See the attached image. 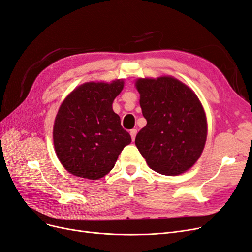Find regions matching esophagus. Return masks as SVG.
I'll return each instance as SVG.
<instances>
[{"mask_svg": "<svg viewBox=\"0 0 252 252\" xmlns=\"http://www.w3.org/2000/svg\"><path fill=\"white\" fill-rule=\"evenodd\" d=\"M130 135H131L132 141H134L135 135H136V129H131V130H130Z\"/></svg>", "mask_w": 252, "mask_h": 252, "instance_id": "1", "label": "esophagus"}]
</instances>
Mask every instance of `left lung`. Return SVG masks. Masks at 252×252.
<instances>
[{
  "label": "left lung",
  "mask_w": 252,
  "mask_h": 252,
  "mask_svg": "<svg viewBox=\"0 0 252 252\" xmlns=\"http://www.w3.org/2000/svg\"><path fill=\"white\" fill-rule=\"evenodd\" d=\"M147 124L135 145L152 170L178 175L199 159L207 136L203 106L193 91L171 77L135 82Z\"/></svg>",
  "instance_id": "8db88e82"
}]
</instances>
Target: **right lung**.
<instances>
[{
    "instance_id": "right-lung-1",
    "label": "right lung",
    "mask_w": 252,
    "mask_h": 252,
    "mask_svg": "<svg viewBox=\"0 0 252 252\" xmlns=\"http://www.w3.org/2000/svg\"><path fill=\"white\" fill-rule=\"evenodd\" d=\"M123 87L121 80L85 83L61 105L53 126V143L60 162L75 177L103 178L130 144V134L112 110V102Z\"/></svg>"
}]
</instances>
